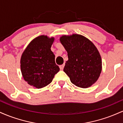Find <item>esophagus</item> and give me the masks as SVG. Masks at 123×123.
Returning <instances> with one entry per match:
<instances>
[{
  "label": "esophagus",
  "instance_id": "1",
  "mask_svg": "<svg viewBox=\"0 0 123 123\" xmlns=\"http://www.w3.org/2000/svg\"><path fill=\"white\" fill-rule=\"evenodd\" d=\"M64 66H65L64 64H62V65H60V69H61V70H62L63 69V68H64Z\"/></svg>",
  "mask_w": 123,
  "mask_h": 123
}]
</instances>
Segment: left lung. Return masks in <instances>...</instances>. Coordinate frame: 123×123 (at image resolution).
<instances>
[{"mask_svg": "<svg viewBox=\"0 0 123 123\" xmlns=\"http://www.w3.org/2000/svg\"><path fill=\"white\" fill-rule=\"evenodd\" d=\"M60 40L68 57L63 71L77 87H91L102 71V59L97 48L85 36L75 33L62 35Z\"/></svg>", "mask_w": 123, "mask_h": 123, "instance_id": "1", "label": "left lung"}]
</instances>
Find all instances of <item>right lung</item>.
<instances>
[{
	"label": "right lung",
	"mask_w": 123,
	"mask_h": 123,
	"mask_svg": "<svg viewBox=\"0 0 123 123\" xmlns=\"http://www.w3.org/2000/svg\"><path fill=\"white\" fill-rule=\"evenodd\" d=\"M54 37L40 35L33 39L24 51L21 57V71L28 84L42 88L51 83L60 68L55 62L51 50Z\"/></svg>",
	"instance_id": "right-lung-1"
}]
</instances>
